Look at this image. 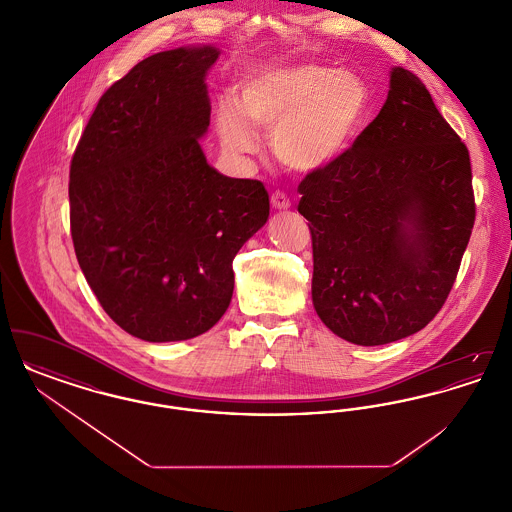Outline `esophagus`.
Segmentation results:
<instances>
[{"instance_id":"1","label":"esophagus","mask_w":512,"mask_h":512,"mask_svg":"<svg viewBox=\"0 0 512 512\" xmlns=\"http://www.w3.org/2000/svg\"><path fill=\"white\" fill-rule=\"evenodd\" d=\"M270 203H272V207H274V209H290L292 199H290L288 195L284 194V192L276 190L274 194L270 195Z\"/></svg>"}]
</instances>
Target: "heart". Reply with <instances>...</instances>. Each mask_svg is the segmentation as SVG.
<instances>
[{
    "mask_svg": "<svg viewBox=\"0 0 512 512\" xmlns=\"http://www.w3.org/2000/svg\"><path fill=\"white\" fill-rule=\"evenodd\" d=\"M370 90L353 71L318 63L261 67L245 74L236 101L220 99L213 113L222 146L253 153L257 130H272V153L288 169L332 165L365 126Z\"/></svg>",
    "mask_w": 512,
    "mask_h": 512,
    "instance_id": "1",
    "label": "heart"
}]
</instances>
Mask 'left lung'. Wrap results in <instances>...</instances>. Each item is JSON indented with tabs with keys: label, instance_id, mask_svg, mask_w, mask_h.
<instances>
[{
	"label": "left lung",
	"instance_id": "1",
	"mask_svg": "<svg viewBox=\"0 0 512 512\" xmlns=\"http://www.w3.org/2000/svg\"><path fill=\"white\" fill-rule=\"evenodd\" d=\"M297 192L313 238V303L336 336L384 345L438 315L476 203L468 149L416 74L395 67L378 117Z\"/></svg>",
	"mask_w": 512,
	"mask_h": 512
}]
</instances>
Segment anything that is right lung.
Returning <instances> with one entry per match:
<instances>
[{"label": "right lung", "instance_id": "add662e5", "mask_svg": "<svg viewBox=\"0 0 512 512\" xmlns=\"http://www.w3.org/2000/svg\"><path fill=\"white\" fill-rule=\"evenodd\" d=\"M219 49L161 51L98 101L74 149L71 236L99 305L144 341L213 328L234 292L232 261L267 222L259 180L209 167L205 74Z\"/></svg>", "mask_w": 512, "mask_h": 512}]
</instances>
